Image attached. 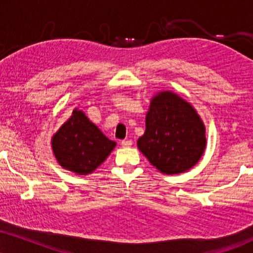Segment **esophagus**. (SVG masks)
<instances>
[{"instance_id":"34e87169","label":"esophagus","mask_w":253,"mask_h":253,"mask_svg":"<svg viewBox=\"0 0 253 253\" xmlns=\"http://www.w3.org/2000/svg\"><path fill=\"white\" fill-rule=\"evenodd\" d=\"M122 146H124V148H129V146L132 145V141H130V139H124V141H122Z\"/></svg>"}]
</instances>
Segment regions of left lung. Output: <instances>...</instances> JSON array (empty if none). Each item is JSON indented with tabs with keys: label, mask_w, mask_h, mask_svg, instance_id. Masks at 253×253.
Masks as SVG:
<instances>
[{
	"label": "left lung",
	"mask_w": 253,
	"mask_h": 253,
	"mask_svg": "<svg viewBox=\"0 0 253 253\" xmlns=\"http://www.w3.org/2000/svg\"><path fill=\"white\" fill-rule=\"evenodd\" d=\"M205 145V126L190 103L172 91L151 98L137 146L156 169L165 174L185 172L198 163Z\"/></svg>",
	"instance_id": "1"
}]
</instances>
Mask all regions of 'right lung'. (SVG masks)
Segmentation results:
<instances>
[{
    "instance_id": "obj_1",
    "label": "right lung",
    "mask_w": 253,
    "mask_h": 253,
    "mask_svg": "<svg viewBox=\"0 0 253 253\" xmlns=\"http://www.w3.org/2000/svg\"><path fill=\"white\" fill-rule=\"evenodd\" d=\"M115 146L116 142L110 141L77 108L51 138L52 152L58 164L76 174L95 171Z\"/></svg>"
}]
</instances>
